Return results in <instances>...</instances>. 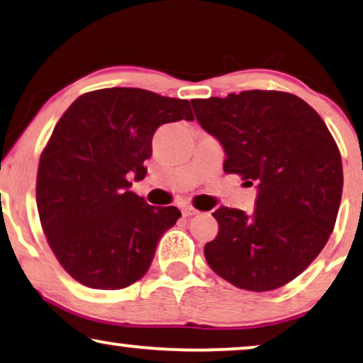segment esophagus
Listing matches in <instances>:
<instances>
[{"label":"esophagus","instance_id":"esophagus-1","mask_svg":"<svg viewBox=\"0 0 363 363\" xmlns=\"http://www.w3.org/2000/svg\"><path fill=\"white\" fill-rule=\"evenodd\" d=\"M197 213H199V211H197V208H194L192 206L182 207V216L184 217H192V216H197Z\"/></svg>","mask_w":363,"mask_h":363}]
</instances>
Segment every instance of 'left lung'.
<instances>
[{
	"label": "left lung",
	"instance_id": "obj_1",
	"mask_svg": "<svg viewBox=\"0 0 363 363\" xmlns=\"http://www.w3.org/2000/svg\"><path fill=\"white\" fill-rule=\"evenodd\" d=\"M225 151L223 171L258 184L252 213L218 207V235L203 255L240 289L272 291L299 277L325 247L339 212V147L313 106L293 94L245 90L191 100Z\"/></svg>",
	"mask_w": 363,
	"mask_h": 363
}]
</instances>
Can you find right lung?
<instances>
[{
	"label": "right lung",
	"instance_id": "obj_1",
	"mask_svg": "<svg viewBox=\"0 0 363 363\" xmlns=\"http://www.w3.org/2000/svg\"><path fill=\"white\" fill-rule=\"evenodd\" d=\"M192 121L187 100L128 86L80 95L40 155L35 199L55 258L79 283L121 289L145 277L157 242L181 217L130 191L146 176L152 135Z\"/></svg>",
	"mask_w": 363,
	"mask_h": 363
}]
</instances>
